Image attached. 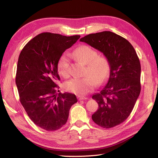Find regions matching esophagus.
<instances>
[{"mask_svg": "<svg viewBox=\"0 0 158 158\" xmlns=\"http://www.w3.org/2000/svg\"><path fill=\"white\" fill-rule=\"evenodd\" d=\"M78 99L79 101H81V100H84V99H87L88 98L86 97H84V96H80V95H78L77 96Z\"/></svg>", "mask_w": 158, "mask_h": 158, "instance_id": "obj_1", "label": "esophagus"}]
</instances>
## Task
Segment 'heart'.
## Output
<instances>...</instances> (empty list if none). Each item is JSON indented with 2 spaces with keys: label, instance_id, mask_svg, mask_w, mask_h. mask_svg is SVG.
<instances>
[{
  "label": "heart",
  "instance_id": "1",
  "mask_svg": "<svg viewBox=\"0 0 158 158\" xmlns=\"http://www.w3.org/2000/svg\"><path fill=\"white\" fill-rule=\"evenodd\" d=\"M75 58L87 64L84 78H74L64 85V89L76 95H84L91 92L97 84H101L109 77L111 65L106 56H98L97 51L88 45L78 47L73 53ZM70 59L68 55H62L57 62L59 74L68 77L70 74Z\"/></svg>",
  "mask_w": 158,
  "mask_h": 158
}]
</instances>
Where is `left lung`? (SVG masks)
Returning <instances> with one entry per match:
<instances>
[{"instance_id":"left-lung-1","label":"left lung","mask_w":158,"mask_h":158,"mask_svg":"<svg viewBox=\"0 0 158 158\" xmlns=\"http://www.w3.org/2000/svg\"><path fill=\"white\" fill-rule=\"evenodd\" d=\"M80 41L102 52L111 65L107 84L92 96L99 106L92 120L105 128L118 125L130 115L140 93L138 56L130 42L111 31L91 33Z\"/></svg>"}]
</instances>
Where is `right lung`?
Wrapping results in <instances>:
<instances>
[{"label":"right lung","mask_w":158,"mask_h":158,"mask_svg":"<svg viewBox=\"0 0 158 158\" xmlns=\"http://www.w3.org/2000/svg\"><path fill=\"white\" fill-rule=\"evenodd\" d=\"M80 35L41 33L24 46L19 55L16 84L20 102L37 126L54 131L64 125L76 95L59 93L57 62ZM59 90H58L59 92Z\"/></svg>","instance_id":"add662e5"}]
</instances>
